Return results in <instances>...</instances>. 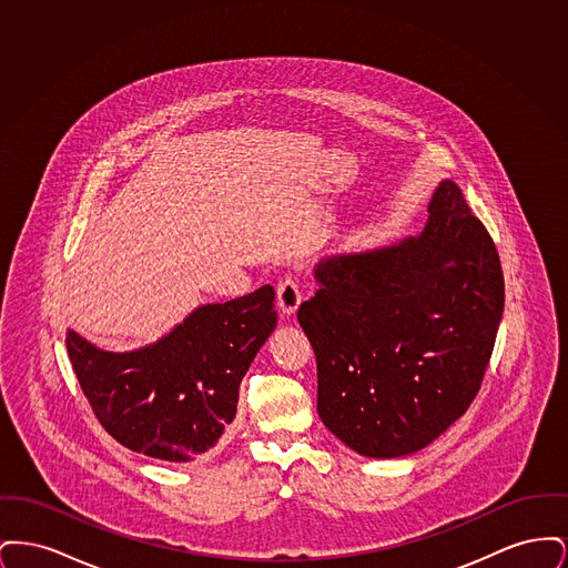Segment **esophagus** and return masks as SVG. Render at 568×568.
<instances>
[{
  "mask_svg": "<svg viewBox=\"0 0 568 568\" xmlns=\"http://www.w3.org/2000/svg\"><path fill=\"white\" fill-rule=\"evenodd\" d=\"M276 302L283 315H294L302 302V292H300V283L294 276H285L278 285H276Z\"/></svg>",
  "mask_w": 568,
  "mask_h": 568,
  "instance_id": "34e87169",
  "label": "esophagus"
}]
</instances>
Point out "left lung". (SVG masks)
<instances>
[{
    "label": "left lung",
    "instance_id": "obj_1",
    "mask_svg": "<svg viewBox=\"0 0 568 568\" xmlns=\"http://www.w3.org/2000/svg\"><path fill=\"white\" fill-rule=\"evenodd\" d=\"M297 322L317 357V413L366 458L430 445L475 400L505 308L498 251L440 181L419 236L315 266Z\"/></svg>",
    "mask_w": 568,
    "mask_h": 568
}]
</instances>
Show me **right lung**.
Segmentation results:
<instances>
[{"label":"right lung","mask_w":568,"mask_h":568,"mask_svg":"<svg viewBox=\"0 0 568 568\" xmlns=\"http://www.w3.org/2000/svg\"><path fill=\"white\" fill-rule=\"evenodd\" d=\"M276 327L274 290L191 311L160 341L106 352L68 327L65 347L106 433L135 454L190 462L219 445L239 387Z\"/></svg>","instance_id":"add662e5"}]
</instances>
